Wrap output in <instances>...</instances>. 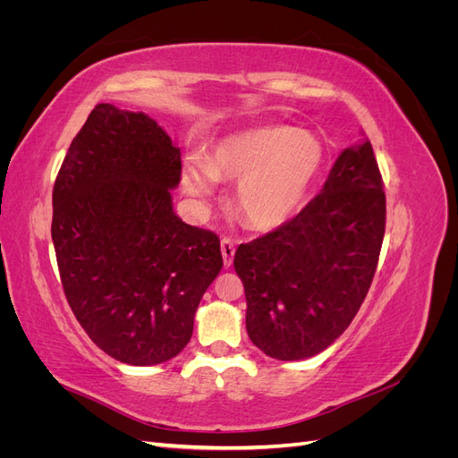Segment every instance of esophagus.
<instances>
[{"label":"esophagus","mask_w":458,"mask_h":458,"mask_svg":"<svg viewBox=\"0 0 458 458\" xmlns=\"http://www.w3.org/2000/svg\"><path fill=\"white\" fill-rule=\"evenodd\" d=\"M221 256H224L225 267H229L234 258V244L231 239H221Z\"/></svg>","instance_id":"34e87169"}]
</instances>
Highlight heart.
I'll use <instances>...</instances> for the list:
<instances>
[{
	"label": "heart",
	"instance_id": "b5f03b06",
	"mask_svg": "<svg viewBox=\"0 0 458 458\" xmlns=\"http://www.w3.org/2000/svg\"><path fill=\"white\" fill-rule=\"evenodd\" d=\"M323 162L325 148L315 135L266 126L224 137L208 157L185 158L182 187L206 204L217 182H239L234 191L239 219L256 231H273L301 210Z\"/></svg>",
	"mask_w": 458,
	"mask_h": 458
}]
</instances>
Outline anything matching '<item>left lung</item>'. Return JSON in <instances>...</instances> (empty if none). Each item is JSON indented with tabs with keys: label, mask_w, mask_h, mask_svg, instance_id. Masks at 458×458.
Returning a JSON list of instances; mask_svg holds the SVG:
<instances>
[{
	"label": "left lung",
	"mask_w": 458,
	"mask_h": 458,
	"mask_svg": "<svg viewBox=\"0 0 458 458\" xmlns=\"http://www.w3.org/2000/svg\"><path fill=\"white\" fill-rule=\"evenodd\" d=\"M384 229V183L365 141L342 150L321 192L296 217L237 248L233 266L254 345L281 361L327 350L361 308Z\"/></svg>",
	"instance_id": "obj_1"
}]
</instances>
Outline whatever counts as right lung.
Segmentation results:
<instances>
[{
    "label": "right lung",
    "instance_id": "right-lung-1",
    "mask_svg": "<svg viewBox=\"0 0 458 458\" xmlns=\"http://www.w3.org/2000/svg\"><path fill=\"white\" fill-rule=\"evenodd\" d=\"M182 150L143 113L99 103L53 187L51 239L78 323L120 363L158 365L182 352L217 276V234L172 206Z\"/></svg>",
    "mask_w": 458,
    "mask_h": 458
}]
</instances>
